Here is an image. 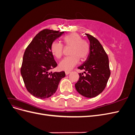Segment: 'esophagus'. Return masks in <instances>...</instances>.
<instances>
[{
    "instance_id": "1",
    "label": "esophagus",
    "mask_w": 135,
    "mask_h": 135,
    "mask_svg": "<svg viewBox=\"0 0 135 135\" xmlns=\"http://www.w3.org/2000/svg\"><path fill=\"white\" fill-rule=\"evenodd\" d=\"M70 71H65V74H66V75H68L69 74H70Z\"/></svg>"
}]
</instances>
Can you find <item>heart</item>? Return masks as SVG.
<instances>
[{
  "label": "heart",
  "instance_id": "heart-1",
  "mask_svg": "<svg viewBox=\"0 0 135 135\" xmlns=\"http://www.w3.org/2000/svg\"><path fill=\"white\" fill-rule=\"evenodd\" d=\"M62 42L65 47H70L69 55L70 56L64 58L59 64L61 70L69 71L78 64L79 59L84 60L87 58L90 52V45L87 40L81 39V36L76 32L64 36ZM52 54L57 59H60L63 55V45L54 41L51 46Z\"/></svg>",
  "mask_w": 135,
  "mask_h": 135
}]
</instances>
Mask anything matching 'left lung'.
Listing matches in <instances>:
<instances>
[{"instance_id":"left-lung-1","label":"left lung","mask_w":135,"mask_h":135,"mask_svg":"<svg viewBox=\"0 0 135 135\" xmlns=\"http://www.w3.org/2000/svg\"><path fill=\"white\" fill-rule=\"evenodd\" d=\"M90 42V52L87 60L78 69L85 70L79 73L75 83L76 91L88 98L99 95L105 88L110 75L108 56L103 47L96 38L86 34Z\"/></svg>"}]
</instances>
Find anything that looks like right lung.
<instances>
[{
    "label": "right lung",
    "instance_id": "right-lung-1",
    "mask_svg": "<svg viewBox=\"0 0 135 135\" xmlns=\"http://www.w3.org/2000/svg\"><path fill=\"white\" fill-rule=\"evenodd\" d=\"M64 33L50 29L40 31L28 45L24 52L21 74L28 92L40 99L50 97L56 92L64 71H50L56 68L51 49L52 43Z\"/></svg>",
    "mask_w": 135,
    "mask_h": 135
}]
</instances>
